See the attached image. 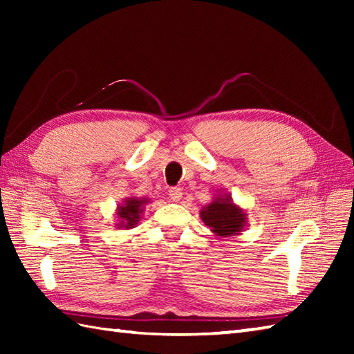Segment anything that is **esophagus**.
I'll use <instances>...</instances> for the list:
<instances>
[{"label": "esophagus", "mask_w": 354, "mask_h": 354, "mask_svg": "<svg viewBox=\"0 0 354 354\" xmlns=\"http://www.w3.org/2000/svg\"><path fill=\"white\" fill-rule=\"evenodd\" d=\"M169 196H170V201L179 202L183 198V192H181V189H178V187H171V189L169 190Z\"/></svg>", "instance_id": "esophagus-1"}]
</instances>
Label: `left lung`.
Masks as SVG:
<instances>
[{"instance_id":"1","label":"left lung","mask_w":354,"mask_h":354,"mask_svg":"<svg viewBox=\"0 0 354 354\" xmlns=\"http://www.w3.org/2000/svg\"><path fill=\"white\" fill-rule=\"evenodd\" d=\"M201 219L217 237H232L242 234L248 223V214L232 202L230 193L214 194L208 205L199 212Z\"/></svg>"}]
</instances>
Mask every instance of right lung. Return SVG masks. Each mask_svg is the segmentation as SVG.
Instances as JSON below:
<instances>
[{
  "label": "right lung",
  "mask_w": 354,
  "mask_h": 354,
  "mask_svg": "<svg viewBox=\"0 0 354 354\" xmlns=\"http://www.w3.org/2000/svg\"><path fill=\"white\" fill-rule=\"evenodd\" d=\"M149 198H126L123 204H118L115 209L117 217V228L118 230H131L141 219V214L145 212L146 205L149 204Z\"/></svg>",
  "instance_id": "obj_1"
}]
</instances>
